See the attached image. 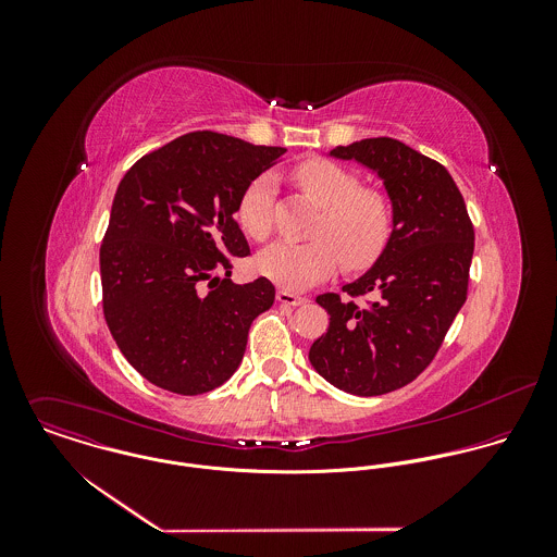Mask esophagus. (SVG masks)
Returning <instances> with one entry per match:
<instances>
[{"label": "esophagus", "mask_w": 557, "mask_h": 557, "mask_svg": "<svg viewBox=\"0 0 557 557\" xmlns=\"http://www.w3.org/2000/svg\"><path fill=\"white\" fill-rule=\"evenodd\" d=\"M276 300H278L281 305H289V307H302V305L309 302L305 296H296V294H292V292H287V289H278V292H276Z\"/></svg>", "instance_id": "34e87169"}]
</instances>
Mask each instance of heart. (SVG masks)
Instances as JSON below:
<instances>
[{"mask_svg":"<svg viewBox=\"0 0 557 557\" xmlns=\"http://www.w3.org/2000/svg\"><path fill=\"white\" fill-rule=\"evenodd\" d=\"M298 188L319 206L309 242H276L257 255V270L283 289H309L332 276L343 261L347 270L369 268L393 234V206L360 177L332 160L311 159L294 171ZM276 180L257 175L239 195L238 223L252 239L272 234Z\"/></svg>","mask_w":557,"mask_h":557,"instance_id":"b5f03b06","label":"heart"}]
</instances>
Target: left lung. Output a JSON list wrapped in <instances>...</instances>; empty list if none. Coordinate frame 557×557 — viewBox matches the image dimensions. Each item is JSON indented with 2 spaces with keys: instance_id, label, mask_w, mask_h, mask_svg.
Instances as JSON below:
<instances>
[{
  "instance_id": "left-lung-1",
  "label": "left lung",
  "mask_w": 557,
  "mask_h": 557,
  "mask_svg": "<svg viewBox=\"0 0 557 557\" xmlns=\"http://www.w3.org/2000/svg\"><path fill=\"white\" fill-rule=\"evenodd\" d=\"M375 171L393 203V234L360 278L343 292L373 296L358 307L318 296L327 332L311 345L319 375L358 397H377L413 382L435 358L468 298L474 227L463 195L444 164L391 137L330 150Z\"/></svg>"
}]
</instances>
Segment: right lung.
<instances>
[{
	"label": "right lung",
	"instance_id": "right-lung-1",
	"mask_svg": "<svg viewBox=\"0 0 557 557\" xmlns=\"http://www.w3.org/2000/svg\"><path fill=\"white\" fill-rule=\"evenodd\" d=\"M287 150L197 131L122 177L100 246L102 311L124 358L175 395H203L239 367L250 323L274 305L261 276L232 283L250 252L234 219L244 188Z\"/></svg>",
	"mask_w": 557,
	"mask_h": 557
}]
</instances>
